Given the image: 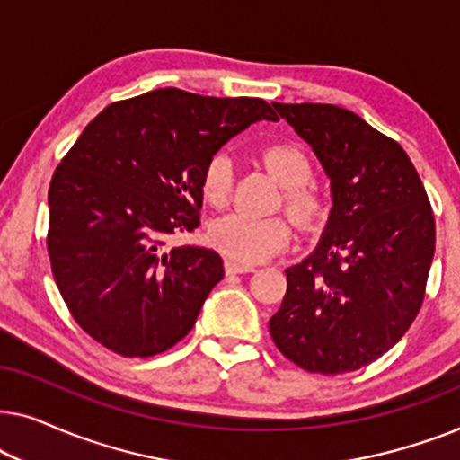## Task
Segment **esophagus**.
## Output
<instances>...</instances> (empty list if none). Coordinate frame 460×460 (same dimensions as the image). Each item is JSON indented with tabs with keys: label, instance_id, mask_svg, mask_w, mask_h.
<instances>
[{
	"label": "esophagus",
	"instance_id": "obj_1",
	"mask_svg": "<svg viewBox=\"0 0 460 460\" xmlns=\"http://www.w3.org/2000/svg\"><path fill=\"white\" fill-rule=\"evenodd\" d=\"M253 270H255V266H251V263L226 260V272L228 274H247V272H253Z\"/></svg>",
	"mask_w": 460,
	"mask_h": 460
}]
</instances>
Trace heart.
Wrapping results in <instances>:
<instances>
[{
	"mask_svg": "<svg viewBox=\"0 0 460 460\" xmlns=\"http://www.w3.org/2000/svg\"><path fill=\"white\" fill-rule=\"evenodd\" d=\"M268 172L285 186V209L304 230H314L326 217V197L316 181H312L314 163L297 142H274L261 150ZM234 165L228 155H213L203 169L200 190L211 205L222 207L230 199ZM293 226L285 216L253 217L247 213H230L216 219L209 228V243L230 260L260 263L280 253L291 243Z\"/></svg>",
	"mask_w": 460,
	"mask_h": 460,
	"instance_id": "b5f03b06",
	"label": "heart"
}]
</instances>
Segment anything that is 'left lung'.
<instances>
[{
    "label": "left lung",
    "instance_id": "left-lung-1",
    "mask_svg": "<svg viewBox=\"0 0 460 460\" xmlns=\"http://www.w3.org/2000/svg\"><path fill=\"white\" fill-rule=\"evenodd\" d=\"M274 109L323 163L332 209L316 251L285 270L270 335L307 373H351L392 349L423 305L436 251L429 197L404 148L356 112Z\"/></svg>",
    "mask_w": 460,
    "mask_h": 460
}]
</instances>
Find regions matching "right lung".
<instances>
[{"instance_id": "add662e5", "label": "right lung", "mask_w": 460, "mask_h": 460, "mask_svg": "<svg viewBox=\"0 0 460 460\" xmlns=\"http://www.w3.org/2000/svg\"><path fill=\"white\" fill-rule=\"evenodd\" d=\"M261 119L279 121L261 98L165 87L87 123L49 181L48 253L68 312L93 341L148 358L192 331L224 260L167 243L199 228L207 161Z\"/></svg>"}]
</instances>
